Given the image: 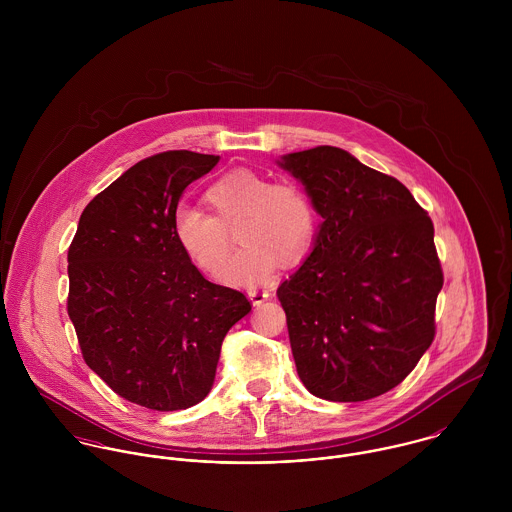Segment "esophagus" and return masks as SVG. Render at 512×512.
Here are the masks:
<instances>
[{
  "mask_svg": "<svg viewBox=\"0 0 512 512\" xmlns=\"http://www.w3.org/2000/svg\"><path fill=\"white\" fill-rule=\"evenodd\" d=\"M248 297L252 299L254 305H260V303H264L270 297V292L268 290H250Z\"/></svg>",
  "mask_w": 512,
  "mask_h": 512,
  "instance_id": "obj_1",
  "label": "esophagus"
}]
</instances>
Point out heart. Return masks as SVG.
<instances>
[{
  "mask_svg": "<svg viewBox=\"0 0 512 512\" xmlns=\"http://www.w3.org/2000/svg\"><path fill=\"white\" fill-rule=\"evenodd\" d=\"M213 215L179 205L173 213V234L187 258L213 274L226 260L232 236L242 246L222 266L219 278L234 286H254L272 276L278 258L295 262L315 240L317 217L305 189L293 181H274L238 169L222 175L205 191Z\"/></svg>",
  "mask_w": 512,
  "mask_h": 512,
  "instance_id": "1",
  "label": "heart"
}]
</instances>
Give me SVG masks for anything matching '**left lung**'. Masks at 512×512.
Masks as SVG:
<instances>
[{
	"mask_svg": "<svg viewBox=\"0 0 512 512\" xmlns=\"http://www.w3.org/2000/svg\"><path fill=\"white\" fill-rule=\"evenodd\" d=\"M280 165L323 219L311 254L278 288L297 374L323 400L376 398L436 337L434 222L398 179L345 149L295 151Z\"/></svg>",
	"mask_w": 512,
	"mask_h": 512,
	"instance_id": "1",
	"label": "left lung"
}]
</instances>
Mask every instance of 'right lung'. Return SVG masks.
Here are the masks:
<instances>
[{
    "label": "right lung",
    "instance_id": "right-lung-1",
    "mask_svg": "<svg viewBox=\"0 0 512 512\" xmlns=\"http://www.w3.org/2000/svg\"><path fill=\"white\" fill-rule=\"evenodd\" d=\"M219 155L187 149L138 161L82 211L69 248V299L84 363L118 396L157 412L201 402L220 345L250 309L209 282L173 234L189 183Z\"/></svg>",
    "mask_w": 512,
    "mask_h": 512
}]
</instances>
